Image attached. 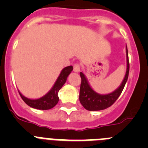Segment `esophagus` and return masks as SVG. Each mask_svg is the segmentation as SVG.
Here are the masks:
<instances>
[{
    "label": "esophagus",
    "instance_id": "1",
    "mask_svg": "<svg viewBox=\"0 0 148 148\" xmlns=\"http://www.w3.org/2000/svg\"><path fill=\"white\" fill-rule=\"evenodd\" d=\"M73 70L75 73H79L81 70V67H80V65L78 64H75L73 66Z\"/></svg>",
    "mask_w": 148,
    "mask_h": 148
}]
</instances>
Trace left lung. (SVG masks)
<instances>
[{
	"label": "left lung",
	"instance_id": "8db88e82",
	"mask_svg": "<svg viewBox=\"0 0 148 148\" xmlns=\"http://www.w3.org/2000/svg\"><path fill=\"white\" fill-rule=\"evenodd\" d=\"M126 59L127 69L125 75L119 87L112 92L108 94L98 93L92 88L87 80L86 75L81 72L80 75L82 78V84L80 87L79 101L84 108L89 111L102 110L110 107L117 100L121 95L123 89L128 78L129 74V60H128V51L126 45Z\"/></svg>",
	"mask_w": 148,
	"mask_h": 148
}]
</instances>
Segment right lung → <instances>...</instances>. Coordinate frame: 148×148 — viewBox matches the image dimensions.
I'll list each match as a JSON object with an SVG mask.
<instances>
[{
	"label": "right lung",
	"instance_id": "1",
	"mask_svg": "<svg viewBox=\"0 0 148 148\" xmlns=\"http://www.w3.org/2000/svg\"><path fill=\"white\" fill-rule=\"evenodd\" d=\"M73 70V66H66L64 68L60 73L58 78L56 79L52 88L49 90L47 93L43 95L42 97L38 98V99H29V98L24 96L18 90L21 97L27 105L32 108H35V109L46 110H49L54 108L55 106L58 104V100H59L58 95V91L61 90V87L66 82L68 75L71 73Z\"/></svg>",
	"mask_w": 148,
	"mask_h": 148
}]
</instances>
